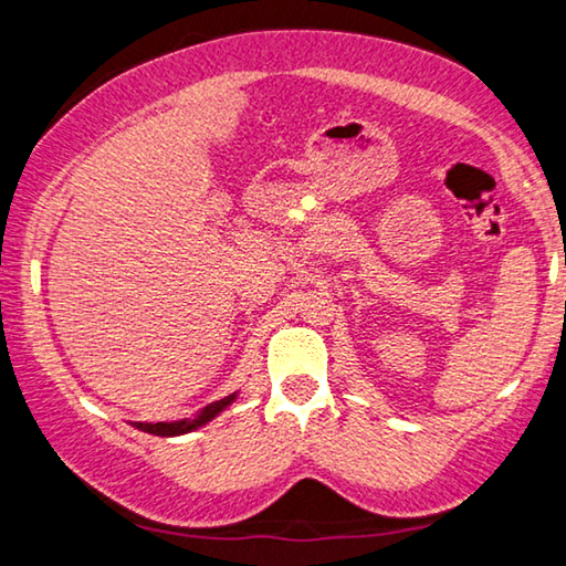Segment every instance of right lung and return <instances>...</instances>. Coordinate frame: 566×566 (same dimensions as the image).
Returning <instances> with one entry per match:
<instances>
[{"label":"right lung","instance_id":"obj_1","mask_svg":"<svg viewBox=\"0 0 566 566\" xmlns=\"http://www.w3.org/2000/svg\"><path fill=\"white\" fill-rule=\"evenodd\" d=\"M232 401H234V395H229L227 399L212 401V405L202 409V415H199L197 419H191V421H157V424H137V427H142V429H145V432H149V434H157V437L187 434V432H191V429L207 424L209 419H214V417L219 415V411H222L227 405H232Z\"/></svg>","mask_w":566,"mask_h":566}]
</instances>
